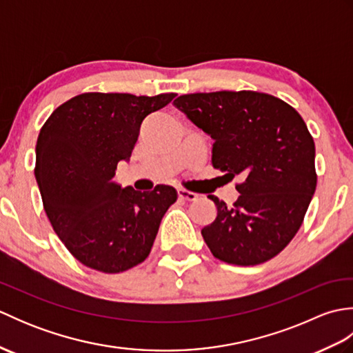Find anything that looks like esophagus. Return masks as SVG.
Instances as JSON below:
<instances>
[{
    "label": "esophagus",
    "mask_w": 353,
    "mask_h": 353,
    "mask_svg": "<svg viewBox=\"0 0 353 353\" xmlns=\"http://www.w3.org/2000/svg\"><path fill=\"white\" fill-rule=\"evenodd\" d=\"M177 196L181 197L182 200H188V201H194L199 196L196 192H191L188 190H183V188H179L177 190Z\"/></svg>",
    "instance_id": "esophagus-1"
}]
</instances>
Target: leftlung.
Wrapping results in <instances>:
<instances>
[{"instance_id":"left-lung-1","label":"left lung","mask_w":353,"mask_h":353,"mask_svg":"<svg viewBox=\"0 0 353 353\" xmlns=\"http://www.w3.org/2000/svg\"><path fill=\"white\" fill-rule=\"evenodd\" d=\"M174 106L214 139V168L241 179L232 206L208 196L216 216L201 235L212 254L244 267L274 258L302 226L317 186L316 145L302 117L253 91L186 94Z\"/></svg>"}]
</instances>
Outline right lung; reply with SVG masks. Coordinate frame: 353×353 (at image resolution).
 <instances>
[{"label":"right lung","instance_id":"1","mask_svg":"<svg viewBox=\"0 0 353 353\" xmlns=\"http://www.w3.org/2000/svg\"><path fill=\"white\" fill-rule=\"evenodd\" d=\"M176 94L86 92L59 106L37 137L34 176L57 236L81 264L103 273L144 261L177 191L123 188L117 165L129 161L145 117Z\"/></svg>","mask_w":353,"mask_h":353}]
</instances>
